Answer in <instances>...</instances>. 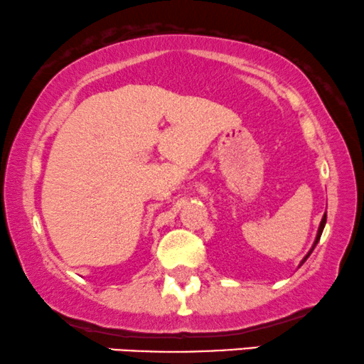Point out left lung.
<instances>
[{
    "label": "left lung",
    "mask_w": 364,
    "mask_h": 364,
    "mask_svg": "<svg viewBox=\"0 0 364 364\" xmlns=\"http://www.w3.org/2000/svg\"><path fill=\"white\" fill-rule=\"evenodd\" d=\"M326 222H327V213H323V217H322V220H321V225H318V230H317V237H315V242H314V246H312V249H310L309 251V254L307 256L304 257V259H301V262H300V266L304 264L305 261H307V257L310 256V254H312V251L315 249V246H317V242H318V239H321V235H322V230H323V227H326Z\"/></svg>",
    "instance_id": "obj_1"
}]
</instances>
